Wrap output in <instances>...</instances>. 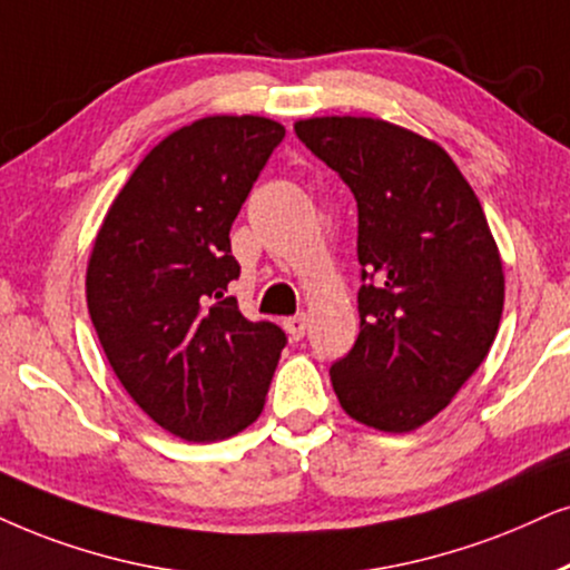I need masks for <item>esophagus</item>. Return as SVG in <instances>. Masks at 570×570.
I'll list each match as a JSON object with an SVG mask.
<instances>
[{"mask_svg":"<svg viewBox=\"0 0 570 570\" xmlns=\"http://www.w3.org/2000/svg\"><path fill=\"white\" fill-rule=\"evenodd\" d=\"M305 326H307L305 315H294V318H286V321H284L286 334H289V336L294 338V342H299V338L305 336Z\"/></svg>","mask_w":570,"mask_h":570,"instance_id":"esophagus-1","label":"esophagus"}]
</instances>
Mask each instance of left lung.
<instances>
[{"label": "left lung", "mask_w": 570, "mask_h": 570, "mask_svg": "<svg viewBox=\"0 0 570 570\" xmlns=\"http://www.w3.org/2000/svg\"><path fill=\"white\" fill-rule=\"evenodd\" d=\"M299 141L357 202L360 334L331 365L344 413L405 434L450 405L500 328L505 276L471 184L436 141L379 118H307Z\"/></svg>", "instance_id": "1"}]
</instances>
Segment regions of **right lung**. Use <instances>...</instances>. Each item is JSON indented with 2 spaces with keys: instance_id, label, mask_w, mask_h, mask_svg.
Instances as JSON below:
<instances>
[{
  "instance_id": "add662e5",
  "label": "right lung",
  "mask_w": 570,
  "mask_h": 570,
  "mask_svg": "<svg viewBox=\"0 0 570 570\" xmlns=\"http://www.w3.org/2000/svg\"><path fill=\"white\" fill-rule=\"evenodd\" d=\"M286 128L210 115L139 163L107 210L86 302L115 376L157 426L186 442L239 434L263 413L286 334L242 315L232 232Z\"/></svg>"
}]
</instances>
